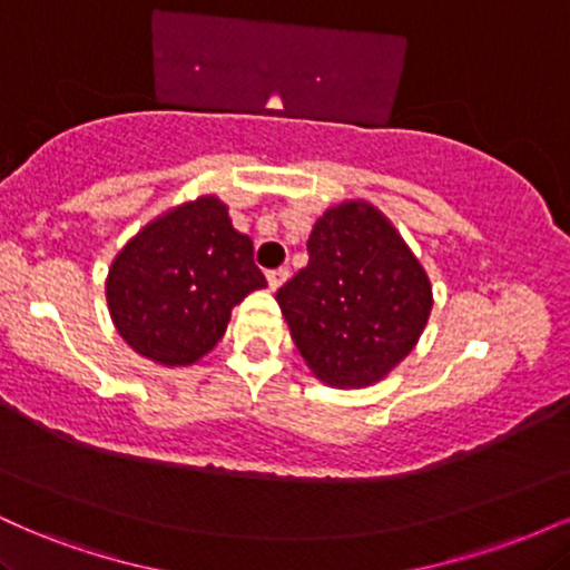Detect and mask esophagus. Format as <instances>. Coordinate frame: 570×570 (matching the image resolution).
Listing matches in <instances>:
<instances>
[{"mask_svg": "<svg viewBox=\"0 0 570 570\" xmlns=\"http://www.w3.org/2000/svg\"><path fill=\"white\" fill-rule=\"evenodd\" d=\"M286 278H289V267H276V271H267V286H271L273 292H276Z\"/></svg>", "mask_w": 570, "mask_h": 570, "instance_id": "esophagus-1", "label": "esophagus"}]
</instances>
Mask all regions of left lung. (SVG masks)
<instances>
[{
  "mask_svg": "<svg viewBox=\"0 0 570 570\" xmlns=\"http://www.w3.org/2000/svg\"><path fill=\"white\" fill-rule=\"evenodd\" d=\"M276 299L316 377L358 389L389 375L417 343L431 284L377 208L343 203L316 222L307 265Z\"/></svg>",
  "mask_w": 570,
  "mask_h": 570,
  "instance_id": "1",
  "label": "left lung"
}]
</instances>
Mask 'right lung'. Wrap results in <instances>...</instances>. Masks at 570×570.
Masks as SVG:
<instances>
[{"label":"right lung","instance_id":"obj_1","mask_svg":"<svg viewBox=\"0 0 570 570\" xmlns=\"http://www.w3.org/2000/svg\"><path fill=\"white\" fill-rule=\"evenodd\" d=\"M267 284L225 203L198 198L149 222L117 254L107 303L120 337L158 364H193L225 335L230 311Z\"/></svg>","mask_w":570,"mask_h":570}]
</instances>
